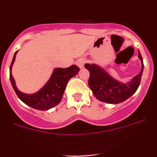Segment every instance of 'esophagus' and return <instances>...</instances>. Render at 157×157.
Wrapping results in <instances>:
<instances>
[{"instance_id": "34e87169", "label": "esophagus", "mask_w": 157, "mask_h": 157, "mask_svg": "<svg viewBox=\"0 0 157 157\" xmlns=\"http://www.w3.org/2000/svg\"><path fill=\"white\" fill-rule=\"evenodd\" d=\"M86 59H84V58H80V59H78L77 60L76 64H77V66L79 68H82L83 67H84V64L86 63Z\"/></svg>"}]
</instances>
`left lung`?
Here are the masks:
<instances>
[{
	"label": "left lung",
	"instance_id": "1",
	"mask_svg": "<svg viewBox=\"0 0 157 157\" xmlns=\"http://www.w3.org/2000/svg\"><path fill=\"white\" fill-rule=\"evenodd\" d=\"M138 57L141 62V72L127 83L120 82L114 79L97 64L86 63L84 66L90 71L89 86L95 98L105 103L119 104L131 97L139 86L143 71V59L140 52H138Z\"/></svg>",
	"mask_w": 157,
	"mask_h": 157
}]
</instances>
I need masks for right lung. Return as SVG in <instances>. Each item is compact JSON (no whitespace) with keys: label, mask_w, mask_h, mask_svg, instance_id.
<instances>
[{"label":"right lung","mask_w":157,"mask_h":157,"mask_svg":"<svg viewBox=\"0 0 157 157\" xmlns=\"http://www.w3.org/2000/svg\"><path fill=\"white\" fill-rule=\"evenodd\" d=\"M16 53L17 51L14 54L10 66V80L18 98L23 103L37 110H48L57 105L61 101L67 84L70 78L78 74V72L79 71V67H78L76 65H71L67 68L54 69L49 80L38 92L33 94H23L16 86L15 80L12 75V67L16 59Z\"/></svg>","instance_id":"right-lung-1"}]
</instances>
